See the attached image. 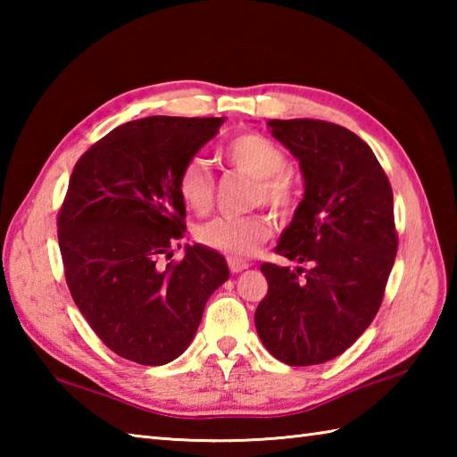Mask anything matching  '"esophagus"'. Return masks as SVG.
<instances>
[{"label": "esophagus", "instance_id": "obj_1", "mask_svg": "<svg viewBox=\"0 0 457 457\" xmlns=\"http://www.w3.org/2000/svg\"><path fill=\"white\" fill-rule=\"evenodd\" d=\"M228 265H229V270H231V273H241V270L249 267L247 261H244V259H236V257H229V259H228Z\"/></svg>", "mask_w": 457, "mask_h": 457}]
</instances>
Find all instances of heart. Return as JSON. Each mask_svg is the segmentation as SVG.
Returning a JSON list of instances; mask_svg holds the SVG:
<instances>
[{
	"mask_svg": "<svg viewBox=\"0 0 457 457\" xmlns=\"http://www.w3.org/2000/svg\"><path fill=\"white\" fill-rule=\"evenodd\" d=\"M234 167L253 174L257 184L253 202L267 204L277 212H287L295 202V184L285 151L277 143L259 133H244L231 139L223 149ZM177 190L187 208L204 213L213 204V177L206 162L192 157L182 164L177 179ZM270 221L263 213L245 216H218L196 229V239L204 247L229 257H249L270 237Z\"/></svg>",
	"mask_w": 457,
	"mask_h": 457,
	"instance_id": "1",
	"label": "heart"
}]
</instances>
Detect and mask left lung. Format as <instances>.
Returning a JSON list of instances; mask_svg holds the SVG:
<instances>
[{
  "label": "left lung",
  "instance_id": "obj_1",
  "mask_svg": "<svg viewBox=\"0 0 457 457\" xmlns=\"http://www.w3.org/2000/svg\"><path fill=\"white\" fill-rule=\"evenodd\" d=\"M269 128L304 177V198L275 251L310 269L261 265L269 290L255 310L257 334L287 365L326 363L381 308L399 247L391 182L371 147L342 125L304 118L269 120Z\"/></svg>",
  "mask_w": 457,
  "mask_h": 457
}]
</instances>
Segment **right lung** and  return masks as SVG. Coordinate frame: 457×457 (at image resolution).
I'll return each mask as SVG.
<instances>
[{
    "label": "right lung",
    "instance_id": "obj_1",
    "mask_svg": "<svg viewBox=\"0 0 457 457\" xmlns=\"http://www.w3.org/2000/svg\"><path fill=\"white\" fill-rule=\"evenodd\" d=\"M221 123L128 121L94 143L71 174L56 221L66 285L96 336L139 365L177 359L229 277L226 259L204 245L169 261L187 231L179 172Z\"/></svg>",
    "mask_w": 457,
    "mask_h": 457
}]
</instances>
